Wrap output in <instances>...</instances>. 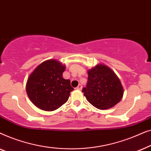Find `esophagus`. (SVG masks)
Returning a JSON list of instances; mask_svg holds the SVG:
<instances>
[{
    "instance_id": "34e87169",
    "label": "esophagus",
    "mask_w": 151,
    "mask_h": 151,
    "mask_svg": "<svg viewBox=\"0 0 151 151\" xmlns=\"http://www.w3.org/2000/svg\"><path fill=\"white\" fill-rule=\"evenodd\" d=\"M82 88V86L81 85V84H79V85H78L77 87H76V88H77L78 90H81Z\"/></svg>"
}]
</instances>
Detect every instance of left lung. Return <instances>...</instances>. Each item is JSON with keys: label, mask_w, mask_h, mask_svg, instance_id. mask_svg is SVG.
<instances>
[{"label": "left lung", "mask_w": 151, "mask_h": 151, "mask_svg": "<svg viewBox=\"0 0 151 151\" xmlns=\"http://www.w3.org/2000/svg\"><path fill=\"white\" fill-rule=\"evenodd\" d=\"M88 82L82 92L88 102L98 109H108L122 98L123 87L115 73L106 66L98 65L88 71Z\"/></svg>", "instance_id": "1"}]
</instances>
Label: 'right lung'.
<instances>
[{"mask_svg": "<svg viewBox=\"0 0 151 151\" xmlns=\"http://www.w3.org/2000/svg\"><path fill=\"white\" fill-rule=\"evenodd\" d=\"M65 69L58 61L49 60L41 63L29 76L27 93L38 108L54 111L67 102L73 88L69 80L63 78Z\"/></svg>", "mask_w": 151, "mask_h": 151, "instance_id": "right-lung-1", "label": "right lung"}]
</instances>
